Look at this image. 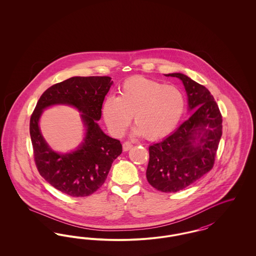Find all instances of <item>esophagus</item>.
Segmentation results:
<instances>
[{
    "label": "esophagus",
    "instance_id": "34e87169",
    "mask_svg": "<svg viewBox=\"0 0 256 256\" xmlns=\"http://www.w3.org/2000/svg\"><path fill=\"white\" fill-rule=\"evenodd\" d=\"M132 148V144L130 142H128V141H126V142H124V143L122 144V150H124V152L130 150Z\"/></svg>",
    "mask_w": 256,
    "mask_h": 256
}]
</instances>
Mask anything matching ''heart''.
<instances>
[{
    "mask_svg": "<svg viewBox=\"0 0 256 256\" xmlns=\"http://www.w3.org/2000/svg\"><path fill=\"white\" fill-rule=\"evenodd\" d=\"M185 110L180 89L150 80L132 76L119 87L118 97L108 96L102 104V116L110 132L122 135L134 115V134L156 140L170 134Z\"/></svg>",
    "mask_w": 256,
    "mask_h": 256,
    "instance_id": "1",
    "label": "heart"
}]
</instances>
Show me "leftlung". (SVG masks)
Listing matches in <instances>:
<instances>
[{
    "label": "left lung",
    "mask_w": 256,
    "mask_h": 256,
    "mask_svg": "<svg viewBox=\"0 0 256 256\" xmlns=\"http://www.w3.org/2000/svg\"><path fill=\"white\" fill-rule=\"evenodd\" d=\"M178 78L193 114L168 137L148 146L146 180L156 190L176 193L185 189L213 168L222 130L217 102L204 86L180 73Z\"/></svg>",
    "instance_id": "obj_1"
}]
</instances>
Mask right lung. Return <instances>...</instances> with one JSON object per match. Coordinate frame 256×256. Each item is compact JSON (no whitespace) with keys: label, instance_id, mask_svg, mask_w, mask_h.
I'll list each match as a JSON object with an SVG mask.
<instances>
[{"label":"right lung","instance_id":"obj_1","mask_svg":"<svg viewBox=\"0 0 256 256\" xmlns=\"http://www.w3.org/2000/svg\"><path fill=\"white\" fill-rule=\"evenodd\" d=\"M113 82L110 76H73L50 86L40 97L30 121L34 156L41 176L71 196H87L104 183L113 161L122 154L119 140L104 134L97 121ZM66 104L78 110L86 126L84 142L74 152L60 154L44 141L38 120L42 110Z\"/></svg>","mask_w":256,"mask_h":256}]
</instances>
